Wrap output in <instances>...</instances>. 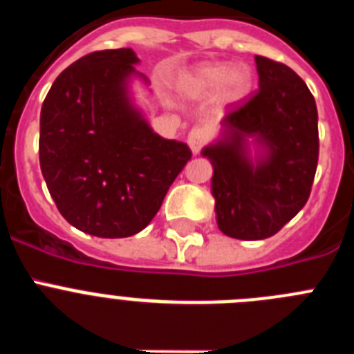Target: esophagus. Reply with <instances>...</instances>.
I'll list each match as a JSON object with an SVG mask.
<instances>
[{
    "mask_svg": "<svg viewBox=\"0 0 354 354\" xmlns=\"http://www.w3.org/2000/svg\"><path fill=\"white\" fill-rule=\"evenodd\" d=\"M209 138H211V131L207 127H193L187 134V145H189L193 154H198L202 147L209 142Z\"/></svg>",
    "mask_w": 354,
    "mask_h": 354,
    "instance_id": "34e87169",
    "label": "esophagus"
}]
</instances>
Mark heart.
Instances as JSON below:
<instances>
[{
  "instance_id": "heart-1",
  "label": "heart",
  "mask_w": 354,
  "mask_h": 354,
  "mask_svg": "<svg viewBox=\"0 0 354 354\" xmlns=\"http://www.w3.org/2000/svg\"><path fill=\"white\" fill-rule=\"evenodd\" d=\"M252 83V74L246 67L230 68L227 64H205L187 74L180 86L187 95L204 97L216 92L223 84L228 99H239L246 95Z\"/></svg>"
}]
</instances>
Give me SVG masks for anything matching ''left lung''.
<instances>
[{
	"instance_id": "left-lung-1",
	"label": "left lung",
	"mask_w": 354,
	"mask_h": 354,
	"mask_svg": "<svg viewBox=\"0 0 354 354\" xmlns=\"http://www.w3.org/2000/svg\"><path fill=\"white\" fill-rule=\"evenodd\" d=\"M255 64L259 90L225 115L221 138L202 150L214 168L218 228L243 241L274 236L301 211L319 158L317 106L305 81L266 56Z\"/></svg>"
}]
</instances>
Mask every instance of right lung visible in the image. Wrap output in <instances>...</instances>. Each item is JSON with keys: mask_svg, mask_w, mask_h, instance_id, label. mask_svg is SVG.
<instances>
[{"mask_svg": "<svg viewBox=\"0 0 354 354\" xmlns=\"http://www.w3.org/2000/svg\"><path fill=\"white\" fill-rule=\"evenodd\" d=\"M138 62L127 48L90 53L44 99L40 170L60 214L90 236L143 230L192 159L186 143L161 138L131 102Z\"/></svg>", "mask_w": 354, "mask_h": 354, "instance_id": "right-lung-1", "label": "right lung"}]
</instances>
